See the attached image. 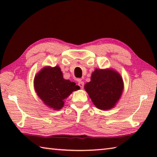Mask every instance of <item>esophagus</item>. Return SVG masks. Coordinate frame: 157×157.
I'll list each match as a JSON object with an SVG mask.
<instances>
[{"mask_svg":"<svg viewBox=\"0 0 157 157\" xmlns=\"http://www.w3.org/2000/svg\"><path fill=\"white\" fill-rule=\"evenodd\" d=\"M78 85H79V87L81 88V89H83V88H84V82H82L81 80H79L78 81Z\"/></svg>","mask_w":157,"mask_h":157,"instance_id":"1","label":"esophagus"}]
</instances>
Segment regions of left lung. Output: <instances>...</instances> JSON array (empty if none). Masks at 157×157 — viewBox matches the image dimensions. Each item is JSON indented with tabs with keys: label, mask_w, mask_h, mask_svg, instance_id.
Returning <instances> with one entry per match:
<instances>
[{
	"label": "left lung",
	"mask_w": 157,
	"mask_h": 157,
	"mask_svg": "<svg viewBox=\"0 0 157 157\" xmlns=\"http://www.w3.org/2000/svg\"><path fill=\"white\" fill-rule=\"evenodd\" d=\"M84 88L96 107L108 110L121 97L123 83L121 77L114 70L96 69Z\"/></svg>",
	"instance_id": "8db88e82"
}]
</instances>
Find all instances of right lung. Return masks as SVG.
Returning a JSON list of instances; mask_svg holds the SVG:
<instances>
[{"instance_id":"obj_1","label":"right lung","mask_w":157,"mask_h":157,"mask_svg":"<svg viewBox=\"0 0 157 157\" xmlns=\"http://www.w3.org/2000/svg\"><path fill=\"white\" fill-rule=\"evenodd\" d=\"M34 87L38 96L46 105L55 110L61 109L64 99L79 87L69 79L63 78L58 66L42 69L34 79Z\"/></svg>"}]
</instances>
